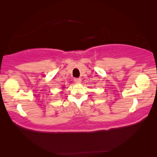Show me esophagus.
<instances>
[{
    "label": "esophagus",
    "mask_w": 157,
    "mask_h": 157,
    "mask_svg": "<svg viewBox=\"0 0 157 157\" xmlns=\"http://www.w3.org/2000/svg\"><path fill=\"white\" fill-rule=\"evenodd\" d=\"M81 81V79L80 78H74V81H75V82H76V83H80Z\"/></svg>",
    "instance_id": "obj_1"
}]
</instances>
